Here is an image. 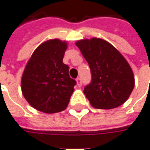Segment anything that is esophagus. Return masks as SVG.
<instances>
[{
  "mask_svg": "<svg viewBox=\"0 0 150 150\" xmlns=\"http://www.w3.org/2000/svg\"><path fill=\"white\" fill-rule=\"evenodd\" d=\"M76 81H77V84L78 86H81V77H77V79H76Z\"/></svg>",
  "mask_w": 150,
  "mask_h": 150,
  "instance_id": "1",
  "label": "esophagus"
}]
</instances>
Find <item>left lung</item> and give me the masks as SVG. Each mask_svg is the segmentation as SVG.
<instances>
[{
	"instance_id": "8db88e82",
	"label": "left lung",
	"mask_w": 150,
	"mask_h": 150,
	"mask_svg": "<svg viewBox=\"0 0 150 150\" xmlns=\"http://www.w3.org/2000/svg\"><path fill=\"white\" fill-rule=\"evenodd\" d=\"M87 61L91 81L84 94L94 108L110 109L122 105L132 94L135 78L125 58L110 43L100 38L76 42Z\"/></svg>"
}]
</instances>
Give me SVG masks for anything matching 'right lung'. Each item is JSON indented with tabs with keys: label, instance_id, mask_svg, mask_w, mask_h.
<instances>
[{
	"label": "right lung",
	"instance_id": "1",
	"mask_svg": "<svg viewBox=\"0 0 150 150\" xmlns=\"http://www.w3.org/2000/svg\"><path fill=\"white\" fill-rule=\"evenodd\" d=\"M67 43L54 39L34 50L21 81L22 92L29 105L41 112L54 113L67 108L76 81L63 63Z\"/></svg>",
	"mask_w": 150,
	"mask_h": 150
}]
</instances>
